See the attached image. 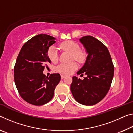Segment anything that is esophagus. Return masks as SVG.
<instances>
[{
	"label": "esophagus",
	"instance_id": "obj_1",
	"mask_svg": "<svg viewBox=\"0 0 133 133\" xmlns=\"http://www.w3.org/2000/svg\"><path fill=\"white\" fill-rule=\"evenodd\" d=\"M65 77H66V76H64V75H61V78H62V79H64V78Z\"/></svg>",
	"mask_w": 133,
	"mask_h": 133
}]
</instances>
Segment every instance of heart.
Here are the masks:
<instances>
[{
	"label": "heart",
	"mask_w": 133,
	"mask_h": 133,
	"mask_svg": "<svg viewBox=\"0 0 133 133\" xmlns=\"http://www.w3.org/2000/svg\"><path fill=\"white\" fill-rule=\"evenodd\" d=\"M60 47L71 54V59H74L79 63L83 62L85 58V54L80 50L78 44L73 41H66L60 44ZM47 56L52 62L56 63L58 60V52L55 46H51L47 51ZM77 69L75 62L70 63H62L56 67V70L63 75H70Z\"/></svg>",
	"instance_id": "obj_1"
}]
</instances>
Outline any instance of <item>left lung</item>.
<instances>
[{
  "mask_svg": "<svg viewBox=\"0 0 133 133\" xmlns=\"http://www.w3.org/2000/svg\"><path fill=\"white\" fill-rule=\"evenodd\" d=\"M79 41L88 56L77 74L84 73L87 76L83 80L73 76L70 90L77 102L91 106L99 102L108 93L114 67L108 48L100 41L89 35L82 37Z\"/></svg>",
  "mask_w": 133,
  "mask_h": 133,
  "instance_id": "left-lung-1",
  "label": "left lung"
}]
</instances>
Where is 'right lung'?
Wrapping results in <instances>:
<instances>
[{"mask_svg": "<svg viewBox=\"0 0 133 133\" xmlns=\"http://www.w3.org/2000/svg\"><path fill=\"white\" fill-rule=\"evenodd\" d=\"M56 39L47 34H39L25 43L19 53L14 67V81L22 99L29 104L40 106L51 99L61 79L58 73L49 77L43 73L51 60L48 48Z\"/></svg>", "mask_w": 133, "mask_h": 133, "instance_id": "right-lung-1", "label": "right lung"}]
</instances>
